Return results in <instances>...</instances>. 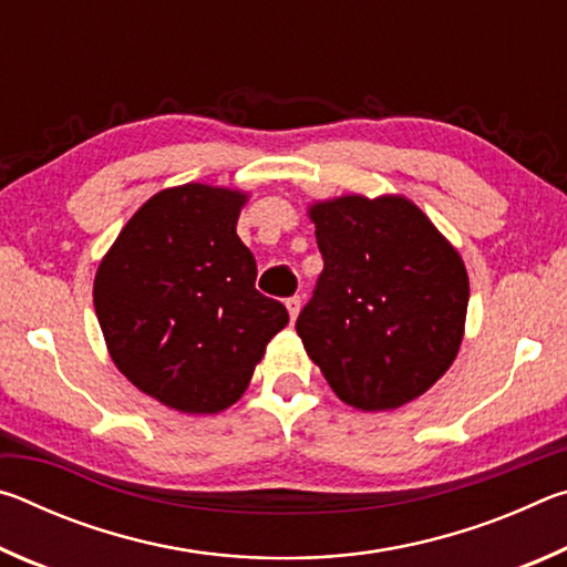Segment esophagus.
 Here are the masks:
<instances>
[{"mask_svg":"<svg viewBox=\"0 0 567 567\" xmlns=\"http://www.w3.org/2000/svg\"><path fill=\"white\" fill-rule=\"evenodd\" d=\"M285 305H287V312H290V320H297V315H300V307H302V300H300V297H297V295L287 297Z\"/></svg>","mask_w":567,"mask_h":567,"instance_id":"34e87169","label":"esophagus"}]
</instances>
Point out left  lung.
<instances>
[{"label": "left lung", "mask_w": 567, "mask_h": 567, "mask_svg": "<svg viewBox=\"0 0 567 567\" xmlns=\"http://www.w3.org/2000/svg\"><path fill=\"white\" fill-rule=\"evenodd\" d=\"M310 217L324 267L295 324L307 354L348 405H405L445 375L463 342V260L402 197L350 195Z\"/></svg>", "instance_id": "left-lung-1"}]
</instances>
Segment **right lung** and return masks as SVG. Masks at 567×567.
<instances>
[{
    "label": "right lung",
    "mask_w": 567,
    "mask_h": 567,
    "mask_svg": "<svg viewBox=\"0 0 567 567\" xmlns=\"http://www.w3.org/2000/svg\"><path fill=\"white\" fill-rule=\"evenodd\" d=\"M243 192L182 185L130 219L94 277V312L134 388L172 410L209 415L243 395L290 315L255 287L237 237Z\"/></svg>",
    "instance_id": "1"
}]
</instances>
